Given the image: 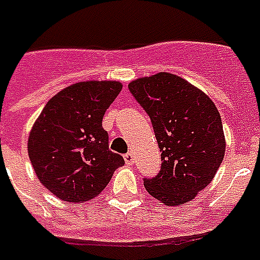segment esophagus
I'll return each instance as SVG.
<instances>
[{"label": "esophagus", "mask_w": 260, "mask_h": 260, "mask_svg": "<svg viewBox=\"0 0 260 260\" xmlns=\"http://www.w3.org/2000/svg\"><path fill=\"white\" fill-rule=\"evenodd\" d=\"M124 161H126V165H133L134 163V155H133L132 152H128L124 155Z\"/></svg>", "instance_id": "1"}]
</instances>
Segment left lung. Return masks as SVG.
<instances>
[{
    "label": "left lung",
    "mask_w": 260,
    "mask_h": 260,
    "mask_svg": "<svg viewBox=\"0 0 260 260\" xmlns=\"http://www.w3.org/2000/svg\"><path fill=\"white\" fill-rule=\"evenodd\" d=\"M128 90L151 119L161 152L160 171L144 178V186L167 206L190 202L211 182L225 156L215 104L189 82L167 72L133 81Z\"/></svg>",
    "instance_id": "left-lung-1"
}]
</instances>
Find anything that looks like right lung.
<instances>
[{"instance_id":"1","label":"right lung","mask_w":260,"mask_h":260,"mask_svg":"<svg viewBox=\"0 0 260 260\" xmlns=\"http://www.w3.org/2000/svg\"><path fill=\"white\" fill-rule=\"evenodd\" d=\"M122 90L114 81L79 82L52 97L32 126L28 156L38 179L67 203L99 196L124 165L109 149L103 118Z\"/></svg>"}]
</instances>
